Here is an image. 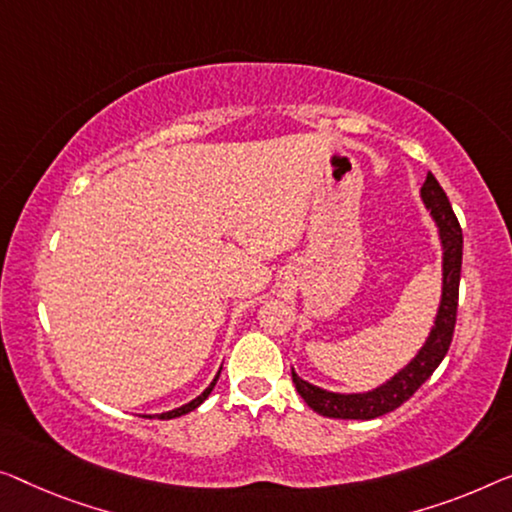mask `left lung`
<instances>
[{
  "mask_svg": "<svg viewBox=\"0 0 512 512\" xmlns=\"http://www.w3.org/2000/svg\"><path fill=\"white\" fill-rule=\"evenodd\" d=\"M421 200L430 211L439 230L441 243V301L423 347L418 354L404 365L402 370L384 381V384L365 393H333L319 388L310 381L301 379L292 368V381L308 407L326 418H352V421H370V418L384 416L388 411L398 409L407 402L418 388H421L451 347L455 317H457V294H460V269H462V230L457 223L451 202L434 179L427 172V179L421 188Z\"/></svg>",
  "mask_w": 512,
  "mask_h": 512,
  "instance_id": "1",
  "label": "left lung"
}]
</instances>
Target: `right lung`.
Instances as JSON below:
<instances>
[{"label":"right lung","mask_w":512,"mask_h":512,"mask_svg":"<svg viewBox=\"0 0 512 512\" xmlns=\"http://www.w3.org/2000/svg\"><path fill=\"white\" fill-rule=\"evenodd\" d=\"M218 377H220V370H218V375L216 377H213V381H211V384L207 386V388H204V393H200V395H197V398L195 400H190L188 404H181V407H177V409H172V411H165V414H158V418H179V416H183V414H188V411H193V409H197V407H200V404L204 402V400H207L209 398V393L213 391V386H216V381H218ZM144 418H147V416H144ZM151 418V416H149Z\"/></svg>","instance_id":"obj_1"}]
</instances>
